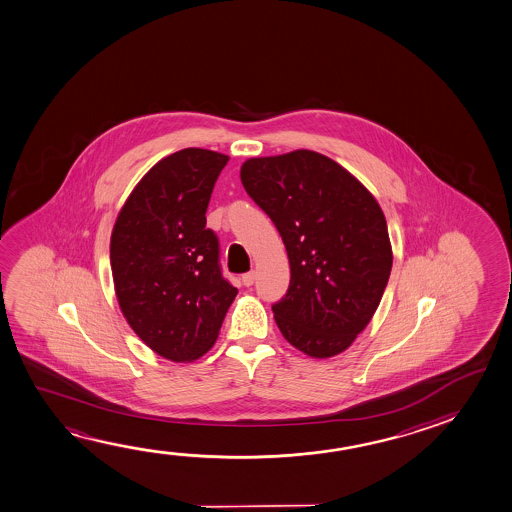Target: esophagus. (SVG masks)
Returning a JSON list of instances; mask_svg holds the SVG:
<instances>
[{
	"instance_id": "1",
	"label": "esophagus",
	"mask_w": 512,
	"mask_h": 512,
	"mask_svg": "<svg viewBox=\"0 0 512 512\" xmlns=\"http://www.w3.org/2000/svg\"><path fill=\"white\" fill-rule=\"evenodd\" d=\"M255 280H257V273H255V271H250V273L243 275V284L246 285V287L255 284Z\"/></svg>"
}]
</instances>
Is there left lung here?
Instances as JSON below:
<instances>
[{"label": "left lung", "mask_w": 512, "mask_h": 512, "mask_svg": "<svg viewBox=\"0 0 512 512\" xmlns=\"http://www.w3.org/2000/svg\"><path fill=\"white\" fill-rule=\"evenodd\" d=\"M241 182L289 257V289L273 305L282 336L312 359L344 352L368 327L393 266L375 196L336 160L310 150L248 159Z\"/></svg>", "instance_id": "obj_1"}]
</instances>
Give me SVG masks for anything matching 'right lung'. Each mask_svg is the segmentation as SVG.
I'll use <instances>...</instances> for the list:
<instances>
[{"label": "right lung", "instance_id": "add662e5", "mask_svg": "<svg viewBox=\"0 0 512 512\" xmlns=\"http://www.w3.org/2000/svg\"><path fill=\"white\" fill-rule=\"evenodd\" d=\"M228 155L185 148L159 160L135 185L110 235L119 309L146 346L193 362L216 343L237 289L219 268L205 227L210 194Z\"/></svg>", "mask_w": 512, "mask_h": 512}]
</instances>
